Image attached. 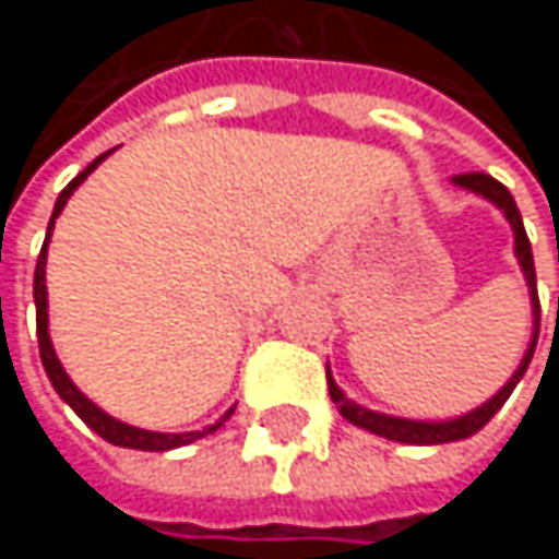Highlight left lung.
<instances>
[{
	"instance_id": "left-lung-1",
	"label": "left lung",
	"mask_w": 559,
	"mask_h": 559,
	"mask_svg": "<svg viewBox=\"0 0 559 559\" xmlns=\"http://www.w3.org/2000/svg\"><path fill=\"white\" fill-rule=\"evenodd\" d=\"M460 187L473 190V193H483L489 197L499 210H504L511 229H514V252H518V262L524 269V278H527V287H531V297H534V340H531V349L524 353V362L518 366V372L511 376V382L504 385L492 401H486L483 407L469 411L466 417H456V420H440V424H424V420H401V417H389V414H376V411H366L359 404H353L343 391L336 389V382L330 379V369H326V385H330V397L336 401L340 414L356 424V427H366L385 440H394V443H411V447H430V443H450V440H466L473 437L476 430H483L496 411L508 401V394L514 391V385L521 382L524 369L531 366V356H534V346H537V333H540V300H537V278H534V255H531V242H527V233H524V223H521V213L514 206V197L508 193V187L499 183L496 177L483 174V170H469V174H456L453 177Z\"/></svg>"
}]
</instances>
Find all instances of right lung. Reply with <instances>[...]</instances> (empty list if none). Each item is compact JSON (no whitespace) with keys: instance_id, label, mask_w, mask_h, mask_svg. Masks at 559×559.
Wrapping results in <instances>:
<instances>
[{"instance_id":"add662e5","label":"right lung","mask_w":559,"mask_h":559,"mask_svg":"<svg viewBox=\"0 0 559 559\" xmlns=\"http://www.w3.org/2000/svg\"><path fill=\"white\" fill-rule=\"evenodd\" d=\"M109 155V152H106ZM106 155H99L93 165H86V170H80L63 190H60V197H57L55 203V216H51V226H48V236H51V229H55V219L57 213L63 210V203L70 200V193L76 190V183H83V177L90 174V170L96 168ZM45 259H48V239H45V246H41V255H38V265H35V307H38V349H41V362H45V372H48V379H51V385L55 391L83 417V424L86 427H93L103 440H109V443H116V447H129V450H152V453H165V450H174V447H187V443H193V440H200L206 430H200V433H155V430H139V427H129V424H122V420H116V417H109V414H103L90 397H83L76 385L67 379V372L60 369V362H57L55 356V346H51V336H48V287H45ZM233 414V411H229ZM226 414V417H229ZM223 417V420H226ZM219 427V424H216ZM216 427H210V430H216Z\"/></svg>"}]
</instances>
